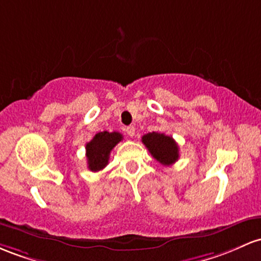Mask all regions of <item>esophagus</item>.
I'll return each mask as SVG.
<instances>
[{
	"label": "esophagus",
	"mask_w": 261,
	"mask_h": 261,
	"mask_svg": "<svg viewBox=\"0 0 261 261\" xmlns=\"http://www.w3.org/2000/svg\"><path fill=\"white\" fill-rule=\"evenodd\" d=\"M126 134L130 137L135 136V127H134V126H127V127H126Z\"/></svg>",
	"instance_id": "1"
}]
</instances>
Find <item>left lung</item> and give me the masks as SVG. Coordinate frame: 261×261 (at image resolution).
Returning <instances> with one entry per match:
<instances>
[{
    "mask_svg": "<svg viewBox=\"0 0 261 261\" xmlns=\"http://www.w3.org/2000/svg\"><path fill=\"white\" fill-rule=\"evenodd\" d=\"M142 144L147 147L153 159L165 166L172 165L179 157L178 145L172 137L162 133L152 131L142 136Z\"/></svg>",
    "mask_w": 261,
    "mask_h": 261,
    "instance_id": "8db88e82",
    "label": "left lung"
}]
</instances>
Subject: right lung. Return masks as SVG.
Here are the masks:
<instances>
[{
  "label": "right lung",
  "mask_w": 261,
  "mask_h": 261,
  "mask_svg": "<svg viewBox=\"0 0 261 261\" xmlns=\"http://www.w3.org/2000/svg\"><path fill=\"white\" fill-rule=\"evenodd\" d=\"M122 140V135L117 131L109 133L102 131L98 133L93 137L91 141H89L85 150H87L88 168L93 172H98L102 170L109 163L110 152L115 146Z\"/></svg>",
  "instance_id": "right-lung-1"
}]
</instances>
